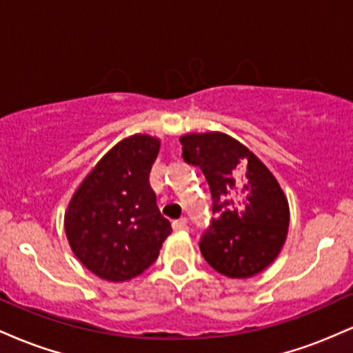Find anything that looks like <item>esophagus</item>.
Masks as SVG:
<instances>
[{
    "instance_id": "34e87169",
    "label": "esophagus",
    "mask_w": 353,
    "mask_h": 353,
    "mask_svg": "<svg viewBox=\"0 0 353 353\" xmlns=\"http://www.w3.org/2000/svg\"><path fill=\"white\" fill-rule=\"evenodd\" d=\"M172 229L176 230V232H184V230L189 229L188 221H185V219H179V221H174L172 222Z\"/></svg>"
}]
</instances>
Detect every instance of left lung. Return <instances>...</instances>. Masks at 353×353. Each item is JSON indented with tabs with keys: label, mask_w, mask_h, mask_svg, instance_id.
<instances>
[{
	"label": "left lung",
	"mask_w": 353,
	"mask_h": 353,
	"mask_svg": "<svg viewBox=\"0 0 353 353\" xmlns=\"http://www.w3.org/2000/svg\"><path fill=\"white\" fill-rule=\"evenodd\" d=\"M182 157L201 169L212 194L214 217L201 239L208 264L247 279L275 261L289 232V201L269 168L247 145L219 131L179 137Z\"/></svg>",
	"instance_id": "8db88e82"
}]
</instances>
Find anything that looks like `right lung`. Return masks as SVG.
<instances>
[{"instance_id":"add662e5","label":"right lung","mask_w":353,"mask_h":353,"mask_svg":"<svg viewBox=\"0 0 353 353\" xmlns=\"http://www.w3.org/2000/svg\"><path fill=\"white\" fill-rule=\"evenodd\" d=\"M161 139L132 134L99 159L72 194L64 230L78 261L109 282L137 277L159 255L172 228L161 216L149 172Z\"/></svg>"}]
</instances>
